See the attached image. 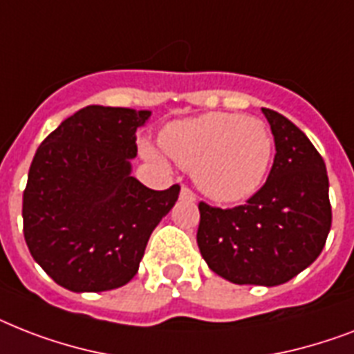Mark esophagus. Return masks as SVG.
<instances>
[{
  "label": "esophagus",
  "mask_w": 354,
  "mask_h": 354,
  "mask_svg": "<svg viewBox=\"0 0 354 354\" xmlns=\"http://www.w3.org/2000/svg\"><path fill=\"white\" fill-rule=\"evenodd\" d=\"M180 199H186V201H195V194L188 188V186H183L180 188Z\"/></svg>",
  "instance_id": "obj_1"
}]
</instances>
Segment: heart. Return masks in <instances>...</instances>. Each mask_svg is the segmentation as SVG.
<instances>
[{"instance_id": "obj_1", "label": "heart", "mask_w": 354, "mask_h": 354, "mask_svg": "<svg viewBox=\"0 0 354 354\" xmlns=\"http://www.w3.org/2000/svg\"><path fill=\"white\" fill-rule=\"evenodd\" d=\"M160 146L180 168L194 171L199 190L219 203H237L259 190L274 155V137L259 118L206 113L169 124ZM153 157V151L146 148Z\"/></svg>"}]
</instances>
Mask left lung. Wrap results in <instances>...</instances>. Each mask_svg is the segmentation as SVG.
<instances>
[{
    "mask_svg": "<svg viewBox=\"0 0 354 354\" xmlns=\"http://www.w3.org/2000/svg\"><path fill=\"white\" fill-rule=\"evenodd\" d=\"M261 111L276 144L268 179L245 205L219 208L201 201L197 245L208 267L232 283L274 287L320 256L333 212L318 149L289 118Z\"/></svg>",
    "mask_w": 354,
    "mask_h": 354,
    "instance_id": "8db88e82",
    "label": "left lung"
}]
</instances>
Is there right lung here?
Masks as SVG:
<instances>
[{"mask_svg": "<svg viewBox=\"0 0 354 354\" xmlns=\"http://www.w3.org/2000/svg\"><path fill=\"white\" fill-rule=\"evenodd\" d=\"M149 111L87 106L36 149L24 192L30 256L73 292L122 287L180 186L149 190L129 175L137 131Z\"/></svg>", "mask_w": 354, "mask_h": 354, "instance_id": "1", "label": "right lung"}]
</instances>
